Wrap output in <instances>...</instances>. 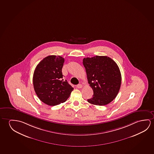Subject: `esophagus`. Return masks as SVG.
I'll return each mask as SVG.
<instances>
[{
	"mask_svg": "<svg viewBox=\"0 0 154 154\" xmlns=\"http://www.w3.org/2000/svg\"><path fill=\"white\" fill-rule=\"evenodd\" d=\"M77 88H83V85L82 84H78L77 85Z\"/></svg>",
	"mask_w": 154,
	"mask_h": 154,
	"instance_id": "1",
	"label": "esophagus"
}]
</instances>
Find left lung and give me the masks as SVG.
<instances>
[{
  "label": "left lung",
  "instance_id": "1",
  "mask_svg": "<svg viewBox=\"0 0 154 154\" xmlns=\"http://www.w3.org/2000/svg\"><path fill=\"white\" fill-rule=\"evenodd\" d=\"M88 83L93 91L91 104L104 106L116 97L121 88L122 77L117 64L110 57L96 56L83 60Z\"/></svg>",
  "mask_w": 154,
  "mask_h": 154
}]
</instances>
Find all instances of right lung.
<instances>
[{
  "instance_id": "1",
  "label": "right lung",
  "mask_w": 154,
  "mask_h": 154,
  "mask_svg": "<svg viewBox=\"0 0 154 154\" xmlns=\"http://www.w3.org/2000/svg\"><path fill=\"white\" fill-rule=\"evenodd\" d=\"M64 62L62 57L50 55L44 58L35 68L33 88L39 99L45 104L54 106L63 103L73 91L66 80L62 79Z\"/></svg>"
}]
</instances>
